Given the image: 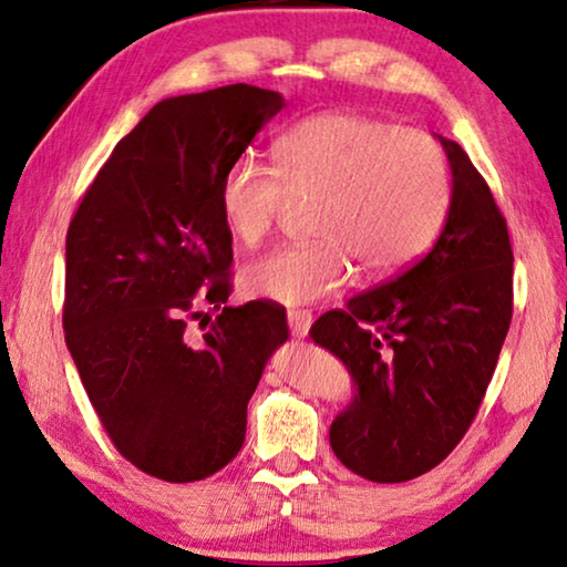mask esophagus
I'll use <instances>...</instances> for the list:
<instances>
[{
  "instance_id": "1",
  "label": "esophagus",
  "mask_w": 567,
  "mask_h": 567,
  "mask_svg": "<svg viewBox=\"0 0 567 567\" xmlns=\"http://www.w3.org/2000/svg\"><path fill=\"white\" fill-rule=\"evenodd\" d=\"M310 323H313V313H308V310H290V313H287V326H290L292 337H306Z\"/></svg>"
}]
</instances>
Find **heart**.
I'll list each match as a JSON object with an SVG mask.
<instances>
[{"mask_svg":"<svg viewBox=\"0 0 567 567\" xmlns=\"http://www.w3.org/2000/svg\"><path fill=\"white\" fill-rule=\"evenodd\" d=\"M275 172L236 158L220 182L230 236L257 246L290 203H308L316 241L282 246L244 272L246 292L302 306L352 277L388 280L434 244L450 210V166L429 133L362 113H321L277 138Z\"/></svg>","mask_w":567,"mask_h":567,"instance_id":"obj_1","label":"heart"}]
</instances>
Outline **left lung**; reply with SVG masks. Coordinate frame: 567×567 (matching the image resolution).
Segmentation results:
<instances>
[{"instance_id": "left-lung-1", "label": "left lung", "mask_w": 567, "mask_h": 567, "mask_svg": "<svg viewBox=\"0 0 567 567\" xmlns=\"http://www.w3.org/2000/svg\"><path fill=\"white\" fill-rule=\"evenodd\" d=\"M436 138L452 197L432 251L310 326V339L354 382V398L331 424V450L372 483L413 481L460 444L512 323L504 215L460 143Z\"/></svg>"}]
</instances>
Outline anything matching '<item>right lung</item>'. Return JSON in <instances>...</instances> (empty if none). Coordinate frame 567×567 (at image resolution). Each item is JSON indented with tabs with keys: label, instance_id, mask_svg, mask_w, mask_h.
Masks as SVG:
<instances>
[{
	"label": "right lung",
	"instance_id": "right-lung-1",
	"mask_svg": "<svg viewBox=\"0 0 567 567\" xmlns=\"http://www.w3.org/2000/svg\"><path fill=\"white\" fill-rule=\"evenodd\" d=\"M282 107L280 92L249 84L162 100L69 226L71 360L117 452L166 483L203 481L236 457L249 398L287 341L277 302L226 306L234 249L218 203L223 174Z\"/></svg>",
	"mask_w": 567,
	"mask_h": 567
}]
</instances>
